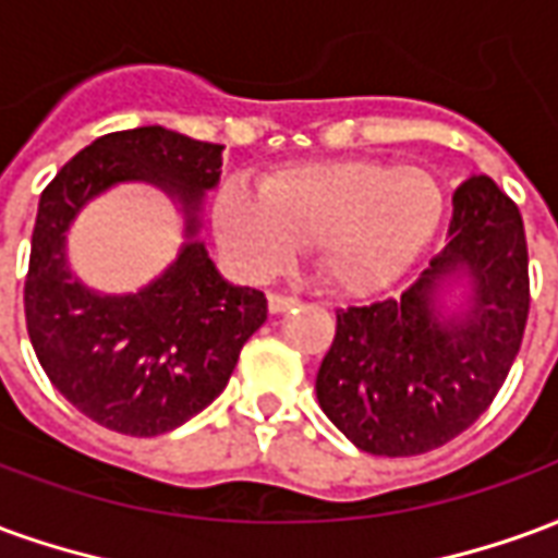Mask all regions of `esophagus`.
<instances>
[{
	"label": "esophagus",
	"instance_id": "34e87169",
	"mask_svg": "<svg viewBox=\"0 0 558 558\" xmlns=\"http://www.w3.org/2000/svg\"><path fill=\"white\" fill-rule=\"evenodd\" d=\"M295 304H299L295 295H283V292H271V295H268V311H271V314H283V311H290Z\"/></svg>",
	"mask_w": 558,
	"mask_h": 558
}]
</instances>
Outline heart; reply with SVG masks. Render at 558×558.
<instances>
[{"mask_svg":"<svg viewBox=\"0 0 558 558\" xmlns=\"http://www.w3.org/2000/svg\"><path fill=\"white\" fill-rule=\"evenodd\" d=\"M433 172L383 160L299 163L268 175L263 194L227 184L215 196V235L251 278L278 275L314 247L319 268L347 292H376L400 278L442 218Z\"/></svg>","mask_w":558,"mask_h":558,"instance_id":"obj_1","label":"heart"}]
</instances>
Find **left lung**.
Segmentation results:
<instances>
[{"label": "left lung", "instance_id": "obj_1", "mask_svg": "<svg viewBox=\"0 0 558 558\" xmlns=\"http://www.w3.org/2000/svg\"><path fill=\"white\" fill-rule=\"evenodd\" d=\"M451 206L448 244L412 287L335 311L316 398L367 454L415 457L451 442L490 407L523 343L529 254L520 208L490 175L466 179ZM460 270L470 275L473 304L463 320H442L435 290Z\"/></svg>", "mask_w": 558, "mask_h": 558}]
</instances>
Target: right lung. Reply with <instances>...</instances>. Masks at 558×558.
Instances as JSON below:
<instances>
[{
    "mask_svg": "<svg viewBox=\"0 0 558 558\" xmlns=\"http://www.w3.org/2000/svg\"><path fill=\"white\" fill-rule=\"evenodd\" d=\"M218 143L160 125L98 137L44 187L23 311L32 350L59 395L125 436H160L218 398L239 352L266 323V295L232 287L196 242L199 203L220 179ZM143 178L183 203L189 244L137 296H98L70 278L64 230L116 181Z\"/></svg>",
    "mask_w": 558,
    "mask_h": 558,
    "instance_id": "add662e5",
    "label": "right lung"
}]
</instances>
